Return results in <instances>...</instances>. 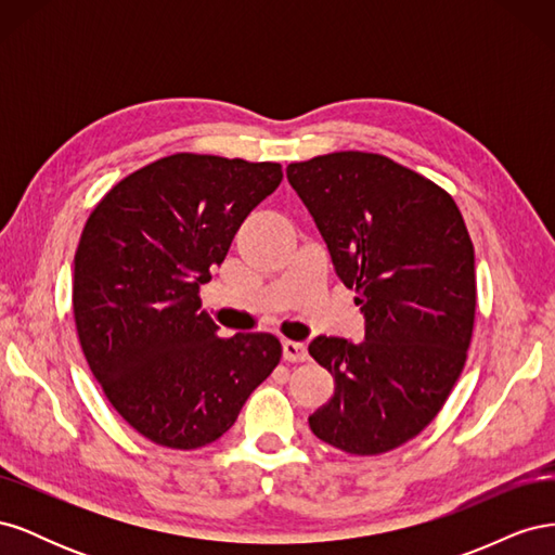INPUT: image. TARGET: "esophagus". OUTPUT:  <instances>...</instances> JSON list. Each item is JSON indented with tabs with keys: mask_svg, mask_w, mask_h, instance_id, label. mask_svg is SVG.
I'll return each mask as SVG.
<instances>
[{
	"mask_svg": "<svg viewBox=\"0 0 555 555\" xmlns=\"http://www.w3.org/2000/svg\"><path fill=\"white\" fill-rule=\"evenodd\" d=\"M282 357L292 361V363H300L308 359V347L304 343H294V340H284L282 343Z\"/></svg>",
	"mask_w": 555,
	"mask_h": 555,
	"instance_id": "1",
	"label": "esophagus"
}]
</instances>
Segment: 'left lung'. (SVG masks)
Instances as JSON below:
<instances>
[{
    "label": "left lung",
    "instance_id": "8db88e82",
    "mask_svg": "<svg viewBox=\"0 0 555 555\" xmlns=\"http://www.w3.org/2000/svg\"><path fill=\"white\" fill-rule=\"evenodd\" d=\"M287 180L365 319L363 343H310L335 391L308 422L326 444L377 456L422 433L463 371L475 247L453 198L384 155L347 150L296 162Z\"/></svg>",
    "mask_w": 555,
    "mask_h": 555
}]
</instances>
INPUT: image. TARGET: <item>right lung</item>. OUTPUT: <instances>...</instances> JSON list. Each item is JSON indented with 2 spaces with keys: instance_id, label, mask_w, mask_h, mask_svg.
I'll return each instance as SVG.
<instances>
[{
  "instance_id": "1",
  "label": "right lung",
  "mask_w": 555,
  "mask_h": 555,
  "mask_svg": "<svg viewBox=\"0 0 555 555\" xmlns=\"http://www.w3.org/2000/svg\"><path fill=\"white\" fill-rule=\"evenodd\" d=\"M282 166L178 153L99 201L74 257L82 354L106 398L150 442L198 449L233 426L280 363L271 333L217 338L198 287Z\"/></svg>"
}]
</instances>
